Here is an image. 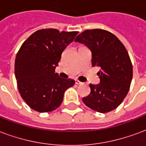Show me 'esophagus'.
<instances>
[{"label":"esophagus","mask_w":146,"mask_h":146,"mask_svg":"<svg viewBox=\"0 0 146 146\" xmlns=\"http://www.w3.org/2000/svg\"><path fill=\"white\" fill-rule=\"evenodd\" d=\"M75 83L77 84V85H82V82H79L78 80H75Z\"/></svg>","instance_id":"esophagus-1"}]
</instances>
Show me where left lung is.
<instances>
[{
	"label": "left lung",
	"instance_id": "1",
	"mask_svg": "<svg viewBox=\"0 0 146 146\" xmlns=\"http://www.w3.org/2000/svg\"><path fill=\"white\" fill-rule=\"evenodd\" d=\"M75 42L83 43L91 50L92 65L98 66L100 83L90 84L91 92L82 99L89 108L100 113L116 109L123 102L132 80V64L123 43L104 29L86 30Z\"/></svg>",
	"mask_w": 146,
	"mask_h": 146
}]
</instances>
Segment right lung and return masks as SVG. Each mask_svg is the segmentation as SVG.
I'll use <instances>...</instances> for the list:
<instances>
[{
    "mask_svg": "<svg viewBox=\"0 0 146 146\" xmlns=\"http://www.w3.org/2000/svg\"><path fill=\"white\" fill-rule=\"evenodd\" d=\"M78 32L54 29L35 32L23 42L16 55L15 74L20 95L29 107L40 113L60 107L67 89L74 85L55 73L61 54Z\"/></svg>",
    "mask_w": 146,
    "mask_h": 146,
    "instance_id": "add662e5",
    "label": "right lung"
}]
</instances>
